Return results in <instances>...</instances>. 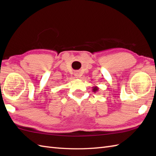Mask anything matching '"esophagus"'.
<instances>
[{"instance_id": "34e87169", "label": "esophagus", "mask_w": 156, "mask_h": 156, "mask_svg": "<svg viewBox=\"0 0 156 156\" xmlns=\"http://www.w3.org/2000/svg\"><path fill=\"white\" fill-rule=\"evenodd\" d=\"M78 75H79V74H78V72H74V76H76V78H78Z\"/></svg>"}]
</instances>
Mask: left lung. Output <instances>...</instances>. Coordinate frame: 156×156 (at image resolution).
Here are the masks:
<instances>
[{
	"instance_id": "8db88e82",
	"label": "left lung",
	"mask_w": 156,
	"mask_h": 156,
	"mask_svg": "<svg viewBox=\"0 0 156 156\" xmlns=\"http://www.w3.org/2000/svg\"><path fill=\"white\" fill-rule=\"evenodd\" d=\"M98 90V87H97V86H96V87H92V91H93V92H97Z\"/></svg>"
}]
</instances>
